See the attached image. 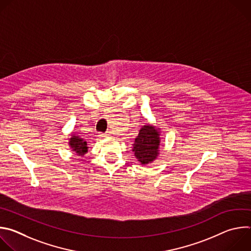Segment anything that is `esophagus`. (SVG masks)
<instances>
[{"label":"esophagus","mask_w":251,"mask_h":251,"mask_svg":"<svg viewBox=\"0 0 251 251\" xmlns=\"http://www.w3.org/2000/svg\"><path fill=\"white\" fill-rule=\"evenodd\" d=\"M110 135H111V133H110V132H106V133H104V134H100V136H101V137H104V138L109 137Z\"/></svg>","instance_id":"esophagus-1"}]
</instances>
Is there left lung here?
Returning a JSON list of instances; mask_svg holds the SVG:
<instances>
[{
	"instance_id": "obj_1",
	"label": "left lung",
	"mask_w": 251,
	"mask_h": 251,
	"mask_svg": "<svg viewBox=\"0 0 251 251\" xmlns=\"http://www.w3.org/2000/svg\"><path fill=\"white\" fill-rule=\"evenodd\" d=\"M160 146V134L154 126H143L135 139L133 152L141 164H149L157 159Z\"/></svg>"
}]
</instances>
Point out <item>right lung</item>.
I'll return each mask as SVG.
<instances>
[{"mask_svg":"<svg viewBox=\"0 0 251 251\" xmlns=\"http://www.w3.org/2000/svg\"><path fill=\"white\" fill-rule=\"evenodd\" d=\"M71 136L73 137L69 139V146L73 148L75 152H76L78 156H83L84 154H86L88 150L87 142L84 141L79 136H75V135H71Z\"/></svg>","mask_w":251,"mask_h":251,"instance_id":"1","label":"right lung"}]
</instances>
